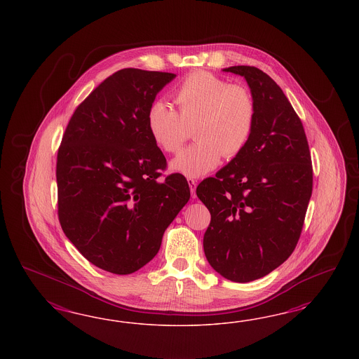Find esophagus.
Segmentation results:
<instances>
[{"mask_svg": "<svg viewBox=\"0 0 359 359\" xmlns=\"http://www.w3.org/2000/svg\"><path fill=\"white\" fill-rule=\"evenodd\" d=\"M188 185H189V189H191V195H192V197L195 198L196 197V185H197V183H196L195 179H188Z\"/></svg>", "mask_w": 359, "mask_h": 359, "instance_id": "esophagus-1", "label": "esophagus"}]
</instances>
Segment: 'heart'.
<instances>
[{
    "mask_svg": "<svg viewBox=\"0 0 359 359\" xmlns=\"http://www.w3.org/2000/svg\"><path fill=\"white\" fill-rule=\"evenodd\" d=\"M174 101L177 113L164 102H154L147 111V130L163 152L179 151L191 129L195 131V144L171 162L174 172L187 177L208 174L221 156L238 155L250 140L255 101L248 88L196 71L175 89Z\"/></svg>",
    "mask_w": 359,
    "mask_h": 359,
    "instance_id": "1",
    "label": "heart"
}]
</instances>
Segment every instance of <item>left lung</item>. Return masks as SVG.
Returning <instances> with one entry per match:
<instances>
[{"label":"left lung","instance_id":"left-lung-1","mask_svg":"<svg viewBox=\"0 0 359 359\" xmlns=\"http://www.w3.org/2000/svg\"><path fill=\"white\" fill-rule=\"evenodd\" d=\"M246 79L255 122L245 149L196 188L210 212L209 264L231 282L266 276L294 252L313 187L303 123L280 87L257 67L224 69Z\"/></svg>","mask_w":359,"mask_h":359}]
</instances>
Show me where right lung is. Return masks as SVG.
Here are the masks:
<instances>
[{
  "label": "right lung",
  "instance_id": "obj_1",
  "mask_svg": "<svg viewBox=\"0 0 359 359\" xmlns=\"http://www.w3.org/2000/svg\"><path fill=\"white\" fill-rule=\"evenodd\" d=\"M175 74L120 69L74 111L57 150V216L67 238L105 271H138L189 200L182 174L147 130V111Z\"/></svg>",
  "mask_w": 359,
  "mask_h": 359
}]
</instances>
